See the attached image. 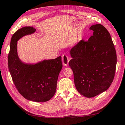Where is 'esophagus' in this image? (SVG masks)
<instances>
[{"instance_id": "obj_1", "label": "esophagus", "mask_w": 125, "mask_h": 125, "mask_svg": "<svg viewBox=\"0 0 125 125\" xmlns=\"http://www.w3.org/2000/svg\"><path fill=\"white\" fill-rule=\"evenodd\" d=\"M69 61H70V59L68 58V56L66 54H63L62 55V63L65 66H67L68 65Z\"/></svg>"}]
</instances>
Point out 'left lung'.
Masks as SVG:
<instances>
[{
  "label": "left lung",
  "instance_id": "left-lung-1",
  "mask_svg": "<svg viewBox=\"0 0 125 125\" xmlns=\"http://www.w3.org/2000/svg\"><path fill=\"white\" fill-rule=\"evenodd\" d=\"M94 34L88 41L81 40L70 51L69 66L76 88L81 94L91 98L106 91L115 74L117 56L111 37L102 25H93Z\"/></svg>",
  "mask_w": 125,
  "mask_h": 125
}]
</instances>
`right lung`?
Segmentation results:
<instances>
[{"label":"right lung","instance_id":"right-lung-1","mask_svg":"<svg viewBox=\"0 0 125 125\" xmlns=\"http://www.w3.org/2000/svg\"><path fill=\"white\" fill-rule=\"evenodd\" d=\"M33 27H24L11 37L8 54V68L18 91L25 99L33 102L48 101L54 96L59 72L62 68L61 56L44 59L35 63H27L20 59L18 41L35 32Z\"/></svg>","mask_w":125,"mask_h":125}]
</instances>
